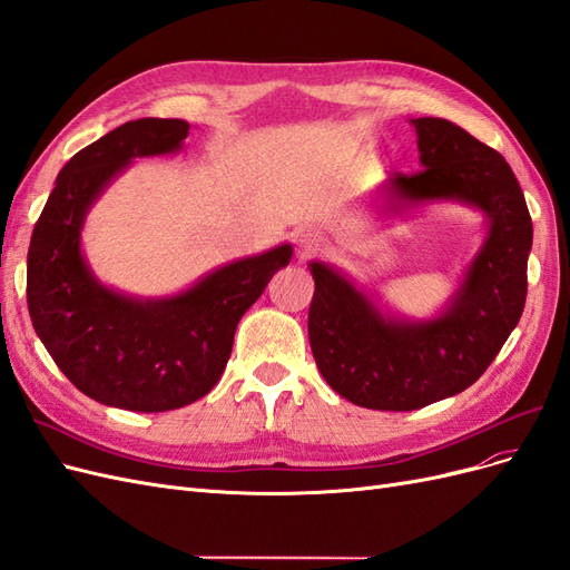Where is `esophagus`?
Masks as SVG:
<instances>
[{
    "mask_svg": "<svg viewBox=\"0 0 570 570\" xmlns=\"http://www.w3.org/2000/svg\"><path fill=\"white\" fill-rule=\"evenodd\" d=\"M325 249V239L314 233V230H306V233H299L297 235V254L302 258H308V256H316Z\"/></svg>",
    "mask_w": 570,
    "mask_h": 570,
    "instance_id": "obj_1",
    "label": "esophagus"
}]
</instances>
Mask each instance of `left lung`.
Instances as JSON below:
<instances>
[{"label": "left lung", "instance_id": "obj_1", "mask_svg": "<svg viewBox=\"0 0 570 570\" xmlns=\"http://www.w3.org/2000/svg\"><path fill=\"white\" fill-rule=\"evenodd\" d=\"M411 126L423 170L394 174L377 189L383 214L461 202L488 218V235L450 302L428 321L383 312L335 266L308 264L316 366L344 400L377 411H413L471 387L519 323L528 295L532 220L507 159L452 120L425 116Z\"/></svg>", "mask_w": 570, "mask_h": 570}]
</instances>
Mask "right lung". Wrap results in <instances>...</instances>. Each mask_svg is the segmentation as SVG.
<instances>
[{
  "instance_id": "add662e5",
  "label": "right lung",
  "mask_w": 570,
  "mask_h": 570,
  "mask_svg": "<svg viewBox=\"0 0 570 570\" xmlns=\"http://www.w3.org/2000/svg\"><path fill=\"white\" fill-rule=\"evenodd\" d=\"M189 124L140 118L80 149L57 178L28 249V312L61 373L90 400L142 413L209 394L239 318L292 258V245L237 258L170 297L107 287L80 247L85 218L132 159L183 149Z\"/></svg>"
}]
</instances>
